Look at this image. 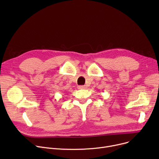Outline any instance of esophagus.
Segmentation results:
<instances>
[{
    "label": "esophagus",
    "mask_w": 159,
    "mask_h": 159,
    "mask_svg": "<svg viewBox=\"0 0 159 159\" xmlns=\"http://www.w3.org/2000/svg\"><path fill=\"white\" fill-rule=\"evenodd\" d=\"M78 88L80 89H86L87 87L86 86H78Z\"/></svg>",
    "instance_id": "esophagus-1"
}]
</instances>
